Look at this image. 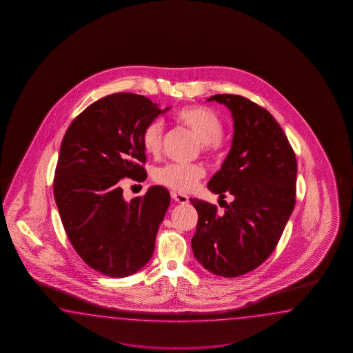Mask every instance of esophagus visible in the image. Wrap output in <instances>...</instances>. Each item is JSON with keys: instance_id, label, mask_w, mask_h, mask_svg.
<instances>
[{"instance_id": "esophagus-1", "label": "esophagus", "mask_w": 353, "mask_h": 353, "mask_svg": "<svg viewBox=\"0 0 353 353\" xmlns=\"http://www.w3.org/2000/svg\"><path fill=\"white\" fill-rule=\"evenodd\" d=\"M170 195H172V198H173L174 201L176 203H181V204H184V203L189 202L187 195L181 194L179 192H172Z\"/></svg>"}]
</instances>
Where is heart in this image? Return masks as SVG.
Here are the masks:
<instances>
[{
	"mask_svg": "<svg viewBox=\"0 0 353 353\" xmlns=\"http://www.w3.org/2000/svg\"><path fill=\"white\" fill-rule=\"evenodd\" d=\"M175 120L189 128L202 143L205 152H214L221 149V137L223 135V123L216 113L205 107H185L175 113ZM164 126L160 120L149 122L141 134V146L143 151L155 157L161 150ZM202 168L198 165L166 164L157 168L152 173V179L163 187L176 192H188L196 185L203 176Z\"/></svg>",
	"mask_w": 353,
	"mask_h": 353,
	"instance_id": "heart-1",
	"label": "heart"
}]
</instances>
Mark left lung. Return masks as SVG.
<instances>
[{"label": "left lung", "mask_w": 353, "mask_h": 353, "mask_svg": "<svg viewBox=\"0 0 353 353\" xmlns=\"http://www.w3.org/2000/svg\"><path fill=\"white\" fill-rule=\"evenodd\" d=\"M225 105L232 114L231 150L208 189L219 198L234 196L217 207L190 198L198 212L192 239L196 261L223 278H236L271 255L295 205L296 159L283 128L269 111L236 94L207 99Z\"/></svg>", "instance_id": "1"}]
</instances>
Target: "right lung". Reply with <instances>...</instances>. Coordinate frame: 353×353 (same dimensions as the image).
I'll list each match as a JSON object with an SVG mask.
<instances>
[{
  "label": "right lung",
  "instance_id": "obj_1",
  "mask_svg": "<svg viewBox=\"0 0 353 353\" xmlns=\"http://www.w3.org/2000/svg\"><path fill=\"white\" fill-rule=\"evenodd\" d=\"M149 98L114 93L87 107L60 145L54 196L68 239L93 270L126 278L152 256L170 194L160 185L123 199L122 178L143 181L145 126L165 113Z\"/></svg>",
  "mask_w": 353,
  "mask_h": 353
}]
</instances>
